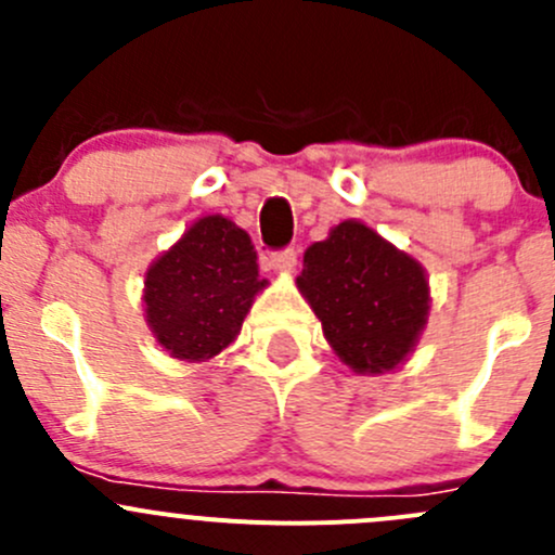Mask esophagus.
Masks as SVG:
<instances>
[{"instance_id":"1","label":"esophagus","mask_w":555,"mask_h":555,"mask_svg":"<svg viewBox=\"0 0 555 555\" xmlns=\"http://www.w3.org/2000/svg\"><path fill=\"white\" fill-rule=\"evenodd\" d=\"M295 266H298V251H295L293 246H287V249L271 251V268H273V271H295Z\"/></svg>"}]
</instances>
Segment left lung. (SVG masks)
<instances>
[{"label":"left lung","mask_w":555,"mask_h":555,"mask_svg":"<svg viewBox=\"0 0 555 555\" xmlns=\"http://www.w3.org/2000/svg\"><path fill=\"white\" fill-rule=\"evenodd\" d=\"M298 287L335 354L357 373L400 365L427 322L424 268L354 220L306 249Z\"/></svg>","instance_id":"left-lung-1"}]
</instances>
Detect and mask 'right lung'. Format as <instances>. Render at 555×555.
I'll use <instances>...</instances> for the list:
<instances>
[{"label":"right lung","mask_w":555,"mask_h":555,"mask_svg":"<svg viewBox=\"0 0 555 555\" xmlns=\"http://www.w3.org/2000/svg\"><path fill=\"white\" fill-rule=\"evenodd\" d=\"M266 284L242 228L220 215L204 217L150 266L147 322L171 357L209 360L233 344Z\"/></svg>","instance_id":"1"}]
</instances>
